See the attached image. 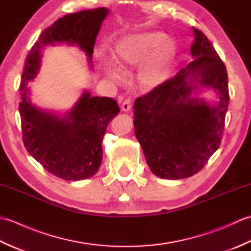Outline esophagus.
<instances>
[{"label": "esophagus", "mask_w": 251, "mask_h": 251, "mask_svg": "<svg viewBox=\"0 0 251 251\" xmlns=\"http://www.w3.org/2000/svg\"><path fill=\"white\" fill-rule=\"evenodd\" d=\"M131 108V101L129 99H126L124 102L122 103V110L125 112H128Z\"/></svg>", "instance_id": "esophagus-1"}]
</instances>
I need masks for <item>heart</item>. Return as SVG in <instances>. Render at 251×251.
I'll return each instance as SVG.
<instances>
[{
	"label": "heart",
	"instance_id": "heart-1",
	"mask_svg": "<svg viewBox=\"0 0 251 251\" xmlns=\"http://www.w3.org/2000/svg\"><path fill=\"white\" fill-rule=\"evenodd\" d=\"M177 55V45L166 39L163 32L153 31L124 36L113 49V58L123 70L145 63L139 73L140 82L147 87H156L165 82ZM108 75L120 81L121 74L114 68L108 69Z\"/></svg>",
	"mask_w": 251,
	"mask_h": 251
}]
</instances>
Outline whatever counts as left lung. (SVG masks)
Here are the masks:
<instances>
[{"mask_svg":"<svg viewBox=\"0 0 251 251\" xmlns=\"http://www.w3.org/2000/svg\"><path fill=\"white\" fill-rule=\"evenodd\" d=\"M194 60L173 78L137 98L135 134L152 173L162 179H184L199 173L219 148L228 106L227 72L207 36L193 28ZM215 88V106L190 97L197 83Z\"/></svg>","mask_w":251,"mask_h":251,"instance_id":"obj_1","label":"left lung"}]
</instances>
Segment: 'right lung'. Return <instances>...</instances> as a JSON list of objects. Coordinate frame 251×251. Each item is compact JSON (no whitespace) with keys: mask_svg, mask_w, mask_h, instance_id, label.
<instances>
[{"mask_svg":"<svg viewBox=\"0 0 251 251\" xmlns=\"http://www.w3.org/2000/svg\"><path fill=\"white\" fill-rule=\"evenodd\" d=\"M108 13L99 7L63 16L42 32L25 63L19 103L24 145L47 172L63 180L88 179L98 172L106 126L120 108L112 98L85 92L70 112L58 116L35 108L26 85L39 71L41 50L49 44L76 45L92 61L96 37Z\"/></svg>","mask_w":251,"mask_h":251,"instance_id":"right-lung-1","label":"right lung"}]
</instances>
